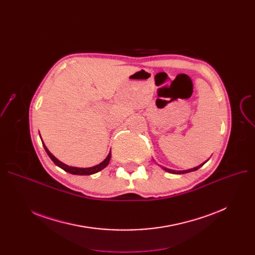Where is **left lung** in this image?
I'll return each mask as SVG.
<instances>
[{
	"label": "left lung",
	"instance_id": "obj_1",
	"mask_svg": "<svg viewBox=\"0 0 255 255\" xmlns=\"http://www.w3.org/2000/svg\"><path fill=\"white\" fill-rule=\"evenodd\" d=\"M208 161V160H207ZM206 161V162H207ZM206 162H204L203 164H200V165H198V166H196V167H193V168H191V169H187V170H172V169H168V168H164L166 171H168V172H170V173H176V175H182V173H186V172H190V171H194V170H197L198 168H200L202 167Z\"/></svg>",
	"mask_w": 255,
	"mask_h": 255
}]
</instances>
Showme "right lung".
Masks as SVG:
<instances>
[{"label": "right lung", "instance_id": "1", "mask_svg": "<svg viewBox=\"0 0 255 255\" xmlns=\"http://www.w3.org/2000/svg\"><path fill=\"white\" fill-rule=\"evenodd\" d=\"M41 140H42V138H41ZM42 144H43V146H44V149H45V152L47 153V155L49 156V158L52 160L53 161V163H55L57 166H59V167H61L62 169H64L65 171H67V172H69V173H72V175H79V176H89V175H93V173H96V172H98V171H100V170H102L104 167H106L107 165H109V163H110V160H111V156H112V152H110V154L107 155V157L103 160V161L101 162V163H99V164H97V165H95V166H92V167H87V168H80V167H74V166H68V165H66V164H64L63 162H61L60 160H58L55 156H53L49 151H48V149L46 148L45 146V144H44V142L42 141Z\"/></svg>", "mask_w": 255, "mask_h": 255}]
</instances>
